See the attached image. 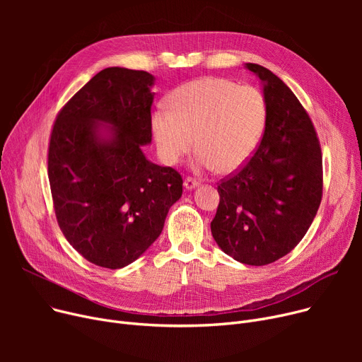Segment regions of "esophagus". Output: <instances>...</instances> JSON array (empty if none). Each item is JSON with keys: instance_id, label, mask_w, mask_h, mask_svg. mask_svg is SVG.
Returning a JSON list of instances; mask_svg holds the SVG:
<instances>
[{"instance_id": "1", "label": "esophagus", "mask_w": 362, "mask_h": 362, "mask_svg": "<svg viewBox=\"0 0 362 362\" xmlns=\"http://www.w3.org/2000/svg\"><path fill=\"white\" fill-rule=\"evenodd\" d=\"M198 185L199 183L195 179H192V177H186L185 182H183V186H185L186 191H192V189H195Z\"/></svg>"}]
</instances>
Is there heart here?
<instances>
[{
  "label": "heart",
  "instance_id": "heart-1",
  "mask_svg": "<svg viewBox=\"0 0 362 362\" xmlns=\"http://www.w3.org/2000/svg\"><path fill=\"white\" fill-rule=\"evenodd\" d=\"M167 108L152 112L151 129L160 157L179 163L198 149V173H233L252 157L267 122V104L255 86L223 78L187 82L168 95ZM196 141H193V136Z\"/></svg>",
  "mask_w": 362,
  "mask_h": 362
}]
</instances>
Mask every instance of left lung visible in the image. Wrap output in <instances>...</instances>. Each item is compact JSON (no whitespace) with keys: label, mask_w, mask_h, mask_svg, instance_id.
<instances>
[{"label":"left lung","mask_w":362,"mask_h":362,"mask_svg":"<svg viewBox=\"0 0 362 362\" xmlns=\"http://www.w3.org/2000/svg\"><path fill=\"white\" fill-rule=\"evenodd\" d=\"M245 69L261 82L267 122L252 158L218 185L211 233L233 259L265 265L308 232L322 195V160L313 122L289 86L259 64Z\"/></svg>","instance_id":"obj_1"}]
</instances>
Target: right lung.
Wrapping results in <instances>:
<instances>
[{"instance_id":"right-lung-1","label":"right lung","mask_w":362,"mask_h":362,"mask_svg":"<svg viewBox=\"0 0 362 362\" xmlns=\"http://www.w3.org/2000/svg\"><path fill=\"white\" fill-rule=\"evenodd\" d=\"M156 78L108 67L63 107L52 127L48 179L57 221L89 262L123 269L161 235L182 177L149 161Z\"/></svg>"}]
</instances>
